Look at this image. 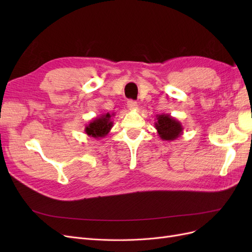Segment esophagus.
<instances>
[{"instance_id":"esophagus-1","label":"esophagus","mask_w":252,"mask_h":252,"mask_svg":"<svg viewBox=\"0 0 252 252\" xmlns=\"http://www.w3.org/2000/svg\"><path fill=\"white\" fill-rule=\"evenodd\" d=\"M127 107H128L129 109L133 110V109H135V108H138V103H136V102L133 101V100H128V101H127Z\"/></svg>"}]
</instances>
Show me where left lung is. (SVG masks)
<instances>
[{
  "label": "left lung",
  "instance_id": "1",
  "mask_svg": "<svg viewBox=\"0 0 252 252\" xmlns=\"http://www.w3.org/2000/svg\"><path fill=\"white\" fill-rule=\"evenodd\" d=\"M155 127L161 140L167 142H171L180 138L183 134V129H184L180 121L167 113L157 114Z\"/></svg>",
  "mask_w": 252,
  "mask_h": 252
}]
</instances>
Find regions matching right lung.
Returning a JSON list of instances; mask_svg holds the SVG:
<instances>
[{
  "label": "right lung",
  "mask_w": 252,
  "mask_h": 252,
  "mask_svg": "<svg viewBox=\"0 0 252 252\" xmlns=\"http://www.w3.org/2000/svg\"><path fill=\"white\" fill-rule=\"evenodd\" d=\"M114 114H110L109 112L101 114L100 117L94 119L88 125L85 127V133L91 138H94L96 140H100L105 138L110 131V129L113 126L111 121V117Z\"/></svg>",
  "instance_id": "right-lung-1"
}]
</instances>
